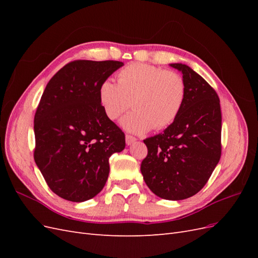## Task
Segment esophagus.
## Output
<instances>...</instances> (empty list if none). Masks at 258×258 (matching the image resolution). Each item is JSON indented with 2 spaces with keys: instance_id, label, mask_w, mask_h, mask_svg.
<instances>
[{
  "instance_id": "34e87169",
  "label": "esophagus",
  "mask_w": 258,
  "mask_h": 258,
  "mask_svg": "<svg viewBox=\"0 0 258 258\" xmlns=\"http://www.w3.org/2000/svg\"><path fill=\"white\" fill-rule=\"evenodd\" d=\"M137 141V138L134 136H130V135H126V143L127 145H131L134 144Z\"/></svg>"
}]
</instances>
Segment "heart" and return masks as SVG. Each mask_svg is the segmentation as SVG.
<instances>
[{"label":"heart","mask_w":258,"mask_h":258,"mask_svg":"<svg viewBox=\"0 0 258 258\" xmlns=\"http://www.w3.org/2000/svg\"><path fill=\"white\" fill-rule=\"evenodd\" d=\"M183 76L170 70L131 63L117 73V84L101 82L98 95L108 119L115 120L130 106L135 110L121 120L122 127L135 134H145L170 126L181 113L186 99Z\"/></svg>","instance_id":"obj_1"}]
</instances>
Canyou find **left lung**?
I'll use <instances>...</instances> for the list:
<instances>
[{"label": "left lung", "mask_w": 258, "mask_h": 258, "mask_svg": "<svg viewBox=\"0 0 258 258\" xmlns=\"http://www.w3.org/2000/svg\"><path fill=\"white\" fill-rule=\"evenodd\" d=\"M170 66L183 74L185 103L162 134L144 140L148 152L141 172L156 196L183 200L204 188L220 161L222 113L220 98L204 77L188 66Z\"/></svg>", "instance_id": "1"}]
</instances>
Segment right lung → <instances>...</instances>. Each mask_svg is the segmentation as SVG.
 Segmentation results:
<instances>
[{
  "label": "right lung",
  "mask_w": 258,
  "mask_h": 258,
  "mask_svg": "<svg viewBox=\"0 0 258 258\" xmlns=\"http://www.w3.org/2000/svg\"><path fill=\"white\" fill-rule=\"evenodd\" d=\"M120 61L75 60L54 74L34 116V160L49 188L73 202L89 200L104 187L110 159L121 152L124 134L105 116L99 86Z\"/></svg>",
  "instance_id": "add662e5"
}]
</instances>
